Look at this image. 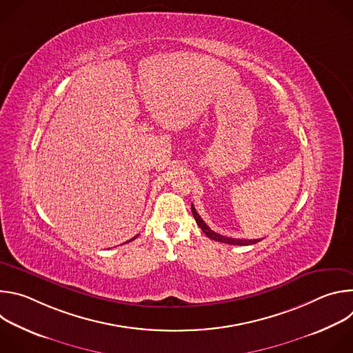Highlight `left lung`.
Instances as JSON below:
<instances>
[{"label":"left lung","instance_id":"8db88e82","mask_svg":"<svg viewBox=\"0 0 353 353\" xmlns=\"http://www.w3.org/2000/svg\"><path fill=\"white\" fill-rule=\"evenodd\" d=\"M191 211H192V215H194V219L196 222V225L201 228V230H203L210 239L212 240H216V241H221V243H226V244H237V245H250V244H256L257 241H260L261 239H254V240H247V239H232V237H226V236H222L219 233H215L214 230H211L207 223L201 219V216L196 214L194 205L191 204Z\"/></svg>","mask_w":353,"mask_h":353}]
</instances>
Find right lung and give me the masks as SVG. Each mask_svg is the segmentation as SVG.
I'll use <instances>...</instances> for the list:
<instances>
[{"mask_svg": "<svg viewBox=\"0 0 353 353\" xmlns=\"http://www.w3.org/2000/svg\"><path fill=\"white\" fill-rule=\"evenodd\" d=\"M134 239H137V236H135V237H132V239H131V240H134ZM131 240H130V241H131Z\"/></svg>", "mask_w": 353, "mask_h": 353, "instance_id": "right-lung-1", "label": "right lung"}]
</instances>
